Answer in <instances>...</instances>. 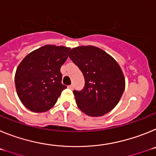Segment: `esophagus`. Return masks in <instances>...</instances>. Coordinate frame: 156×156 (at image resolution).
Here are the masks:
<instances>
[{
  "mask_svg": "<svg viewBox=\"0 0 156 156\" xmlns=\"http://www.w3.org/2000/svg\"><path fill=\"white\" fill-rule=\"evenodd\" d=\"M68 89L73 90V85H69V86H68Z\"/></svg>",
  "mask_w": 156,
  "mask_h": 156,
  "instance_id": "obj_1",
  "label": "esophagus"
}]
</instances>
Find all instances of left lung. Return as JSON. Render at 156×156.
I'll return each mask as SVG.
<instances>
[{
  "instance_id": "8db88e82",
  "label": "left lung",
  "mask_w": 156,
  "mask_h": 156,
  "mask_svg": "<svg viewBox=\"0 0 156 156\" xmlns=\"http://www.w3.org/2000/svg\"><path fill=\"white\" fill-rule=\"evenodd\" d=\"M69 56L84 76L83 89L73 90L80 109L90 116L113 109L125 89L124 76L115 59L94 46L74 48Z\"/></svg>"
}]
</instances>
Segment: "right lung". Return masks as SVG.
Here are the masks:
<instances>
[{"label": "right lung", "mask_w": 156, "mask_h": 156, "mask_svg": "<svg viewBox=\"0 0 156 156\" xmlns=\"http://www.w3.org/2000/svg\"><path fill=\"white\" fill-rule=\"evenodd\" d=\"M70 48L45 45L23 58L16 69L18 96L30 111L44 112L57 102L66 86L62 83L60 69L68 58Z\"/></svg>", "instance_id": "1"}]
</instances>
